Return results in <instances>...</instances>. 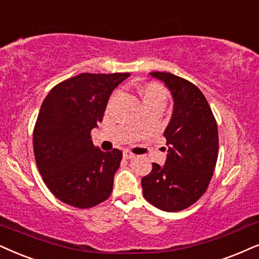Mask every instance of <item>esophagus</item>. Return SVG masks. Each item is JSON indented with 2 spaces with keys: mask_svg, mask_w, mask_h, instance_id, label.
Instances as JSON below:
<instances>
[{
  "mask_svg": "<svg viewBox=\"0 0 259 259\" xmlns=\"http://www.w3.org/2000/svg\"><path fill=\"white\" fill-rule=\"evenodd\" d=\"M123 156L125 159H133V158H135V154H133L132 152H130V150H124Z\"/></svg>",
  "mask_w": 259,
  "mask_h": 259,
  "instance_id": "34e87169",
  "label": "esophagus"
}]
</instances>
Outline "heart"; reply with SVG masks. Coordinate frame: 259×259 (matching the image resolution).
Instances as JSON below:
<instances>
[{
	"instance_id": "1",
	"label": "heart",
	"mask_w": 259,
	"mask_h": 259,
	"mask_svg": "<svg viewBox=\"0 0 259 259\" xmlns=\"http://www.w3.org/2000/svg\"><path fill=\"white\" fill-rule=\"evenodd\" d=\"M140 94L143 104L163 103L165 101V91L158 83H147L140 88Z\"/></svg>"
}]
</instances>
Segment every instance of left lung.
Returning <instances> with one entry per match:
<instances>
[{
  "mask_svg": "<svg viewBox=\"0 0 259 259\" xmlns=\"http://www.w3.org/2000/svg\"><path fill=\"white\" fill-rule=\"evenodd\" d=\"M149 75L167 87L173 112L163 132L166 161L152 163V172L141 181L143 196L161 210H183L204 194L210 182L218 160V124L194 83L162 71Z\"/></svg>",
  "mask_w": 259,
  "mask_h": 259,
  "instance_id": "obj_1",
  "label": "left lung"
}]
</instances>
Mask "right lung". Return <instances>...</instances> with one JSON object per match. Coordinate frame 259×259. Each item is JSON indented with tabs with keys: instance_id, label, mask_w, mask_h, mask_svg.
<instances>
[{
	"instance_id": "right-lung-1",
	"label": "right lung",
	"mask_w": 259,
	"mask_h": 259,
	"mask_svg": "<svg viewBox=\"0 0 259 259\" xmlns=\"http://www.w3.org/2000/svg\"><path fill=\"white\" fill-rule=\"evenodd\" d=\"M129 76L76 75L55 86L42 101L33 132L35 162L60 201L91 208L111 195L122 152L94 147L91 132L103 120L112 91Z\"/></svg>"
}]
</instances>
